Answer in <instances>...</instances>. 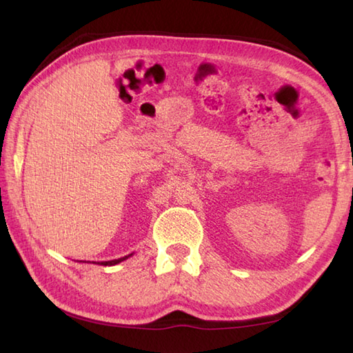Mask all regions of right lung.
Wrapping results in <instances>:
<instances>
[{
  "label": "right lung",
  "instance_id": "obj_1",
  "mask_svg": "<svg viewBox=\"0 0 353 353\" xmlns=\"http://www.w3.org/2000/svg\"><path fill=\"white\" fill-rule=\"evenodd\" d=\"M132 254H133V253L127 254V256H123V258L112 259V261H101V262H94V261H92V264H100V265H117V264H119V262H123V261H125L127 258H130ZM80 262H91V261H80Z\"/></svg>",
  "mask_w": 353,
  "mask_h": 353
}]
</instances>
